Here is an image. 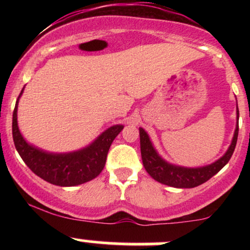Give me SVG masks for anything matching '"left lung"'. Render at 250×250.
I'll return each mask as SVG.
<instances>
[{
    "label": "left lung",
    "instance_id": "8db88e82",
    "mask_svg": "<svg viewBox=\"0 0 250 250\" xmlns=\"http://www.w3.org/2000/svg\"><path fill=\"white\" fill-rule=\"evenodd\" d=\"M239 135V109H237V123L235 133L228 150L222 157L211 165L205 167L187 168L171 165L162 159L155 150L153 143L149 139L148 134L143 128H140V145H141L142 162L147 173L157 182L175 188H194L202 183L207 182L209 179L217 174L230 160L237 142Z\"/></svg>",
    "mask_w": 250,
    "mask_h": 250
}]
</instances>
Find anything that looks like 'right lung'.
<instances>
[{"mask_svg": "<svg viewBox=\"0 0 250 250\" xmlns=\"http://www.w3.org/2000/svg\"><path fill=\"white\" fill-rule=\"evenodd\" d=\"M21 90L19 99L21 97ZM17 99L13 113V139L16 150L25 165L37 176L47 182L61 187H73L95 179L103 170L108 150L115 137L121 133L123 125L108 128L88 147L70 153H48L29 145L22 136L17 125Z\"/></svg>", "mask_w": 250, "mask_h": 250, "instance_id": "obj_1", "label": "right lung"}]
</instances>
